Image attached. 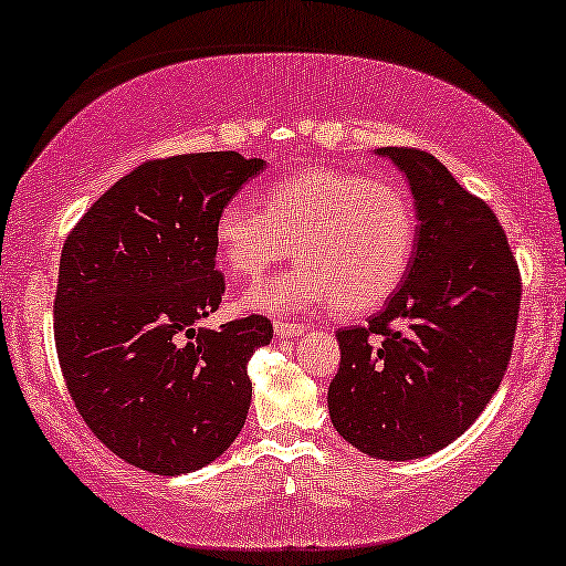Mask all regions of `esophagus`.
Wrapping results in <instances>:
<instances>
[{
	"label": "esophagus",
	"mask_w": 566,
	"mask_h": 566,
	"mask_svg": "<svg viewBox=\"0 0 566 566\" xmlns=\"http://www.w3.org/2000/svg\"><path fill=\"white\" fill-rule=\"evenodd\" d=\"M308 326L306 324H283V321H275V336L277 338H293L306 334Z\"/></svg>",
	"instance_id": "34e87169"
}]
</instances>
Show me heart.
<instances>
[{"label":"heart","instance_id":"obj_1","mask_svg":"<svg viewBox=\"0 0 566 566\" xmlns=\"http://www.w3.org/2000/svg\"><path fill=\"white\" fill-rule=\"evenodd\" d=\"M415 207L405 189L359 171L313 167L265 189L263 207L234 197L214 222L217 263L234 281H250L291 253L303 260L253 285L248 308L295 313L336 303L367 313L402 281L415 250Z\"/></svg>","mask_w":566,"mask_h":566}]
</instances>
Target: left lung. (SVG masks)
I'll list each match as a JSON object with an SVG mask.
<instances>
[{"label":"left lung","instance_id":"left-lung-1","mask_svg":"<svg viewBox=\"0 0 566 566\" xmlns=\"http://www.w3.org/2000/svg\"><path fill=\"white\" fill-rule=\"evenodd\" d=\"M415 199V250L367 326L336 334L328 385L336 432L377 460H415L458 440L499 389L514 346L521 277L483 199L432 154L385 146ZM402 325V329H395Z\"/></svg>","mask_w":566,"mask_h":566}]
</instances>
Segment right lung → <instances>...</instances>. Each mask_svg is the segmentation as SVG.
Masks as SVG:
<instances>
[{
  "label": "right lung",
  "mask_w": 566,
  "mask_h": 566,
  "mask_svg": "<svg viewBox=\"0 0 566 566\" xmlns=\"http://www.w3.org/2000/svg\"><path fill=\"white\" fill-rule=\"evenodd\" d=\"M265 169L238 151L146 161L67 234L55 346L67 392L103 446L156 475L210 465L248 420V361L273 324H197L222 303L214 222Z\"/></svg>",
  "instance_id": "1"
}]
</instances>
